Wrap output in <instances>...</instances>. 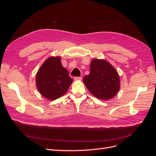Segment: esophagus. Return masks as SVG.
<instances>
[{"mask_svg": "<svg viewBox=\"0 0 156 156\" xmlns=\"http://www.w3.org/2000/svg\"><path fill=\"white\" fill-rule=\"evenodd\" d=\"M75 81H81L82 80V77H76L74 78Z\"/></svg>", "mask_w": 156, "mask_h": 156, "instance_id": "1", "label": "esophagus"}]
</instances>
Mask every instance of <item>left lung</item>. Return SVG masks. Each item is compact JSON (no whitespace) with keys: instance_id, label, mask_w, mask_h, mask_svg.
Instances as JSON below:
<instances>
[{"instance_id":"1","label":"left lung","mask_w":156,"mask_h":156,"mask_svg":"<svg viewBox=\"0 0 156 156\" xmlns=\"http://www.w3.org/2000/svg\"><path fill=\"white\" fill-rule=\"evenodd\" d=\"M83 81L93 96L100 100L114 98L120 88V76L116 69L104 59H93L90 73Z\"/></svg>"}]
</instances>
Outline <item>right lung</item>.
I'll list each match as a JSON object with an SVG mask.
<instances>
[{"label": "right lung", "mask_w": 156, "mask_h": 156, "mask_svg": "<svg viewBox=\"0 0 156 156\" xmlns=\"http://www.w3.org/2000/svg\"><path fill=\"white\" fill-rule=\"evenodd\" d=\"M73 79L61 63L60 56H51L36 75V88L44 98L55 100L66 93Z\"/></svg>", "instance_id": "right-lung-1"}]
</instances>
